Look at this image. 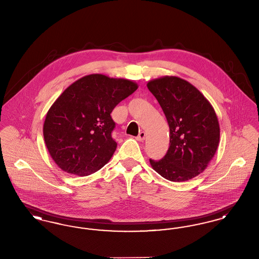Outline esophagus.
Instances as JSON below:
<instances>
[{
  "mask_svg": "<svg viewBox=\"0 0 259 259\" xmlns=\"http://www.w3.org/2000/svg\"><path fill=\"white\" fill-rule=\"evenodd\" d=\"M145 137H146V133H145L144 131H141V132L139 133V135L136 137V139H137L138 141L142 142V141H144V140H145Z\"/></svg>",
  "mask_w": 259,
  "mask_h": 259,
  "instance_id": "34e87169",
  "label": "esophagus"
}]
</instances>
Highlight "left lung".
<instances>
[{"label":"left lung","instance_id":"left-lung-1","mask_svg":"<svg viewBox=\"0 0 259 259\" xmlns=\"http://www.w3.org/2000/svg\"><path fill=\"white\" fill-rule=\"evenodd\" d=\"M170 128V147L151 167L166 180L185 182L203 172L220 142V125L213 108L196 87L177 76L148 83Z\"/></svg>","mask_w":259,"mask_h":259}]
</instances>
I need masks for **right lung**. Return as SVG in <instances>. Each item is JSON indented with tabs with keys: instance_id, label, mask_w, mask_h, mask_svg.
I'll return each mask as SVG.
<instances>
[{
	"instance_id": "obj_1",
	"label": "right lung",
	"mask_w": 259,
	"mask_h": 259,
	"mask_svg": "<svg viewBox=\"0 0 259 259\" xmlns=\"http://www.w3.org/2000/svg\"><path fill=\"white\" fill-rule=\"evenodd\" d=\"M137 88L128 79L96 74L79 78L62 93L48 111L44 138L63 171L84 177L108 163L117 147L111 111Z\"/></svg>"
}]
</instances>
